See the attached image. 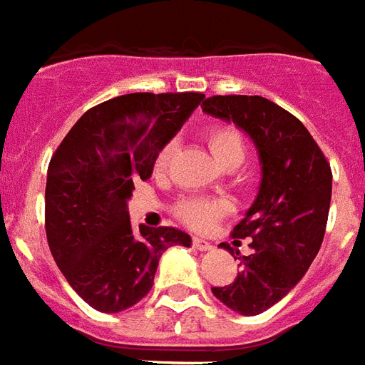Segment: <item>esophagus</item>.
Listing matches in <instances>:
<instances>
[{
    "label": "esophagus",
    "mask_w": 365,
    "mask_h": 365,
    "mask_svg": "<svg viewBox=\"0 0 365 365\" xmlns=\"http://www.w3.org/2000/svg\"><path fill=\"white\" fill-rule=\"evenodd\" d=\"M193 247L197 250H201V252L214 249V245L210 243V241H207V239H202V237H193Z\"/></svg>",
    "instance_id": "34e87169"
}]
</instances>
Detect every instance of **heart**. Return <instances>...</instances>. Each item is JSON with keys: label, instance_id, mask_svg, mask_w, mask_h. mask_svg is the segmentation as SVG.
Listing matches in <instances>:
<instances>
[{"label": "heart", "instance_id": "b5f03b06", "mask_svg": "<svg viewBox=\"0 0 365 365\" xmlns=\"http://www.w3.org/2000/svg\"><path fill=\"white\" fill-rule=\"evenodd\" d=\"M205 141L222 168H237L245 160L247 149H245L243 135L230 124H214L207 128ZM172 153H174V141H168L166 145L160 147L155 158L157 170H164L168 166ZM222 214H224V205L205 197H185L176 205L178 218L195 230H207L214 222H218Z\"/></svg>", "mask_w": 365, "mask_h": 365}]
</instances>
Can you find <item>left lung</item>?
Wrapping results in <instances>:
<instances>
[{
	"mask_svg": "<svg viewBox=\"0 0 365 365\" xmlns=\"http://www.w3.org/2000/svg\"><path fill=\"white\" fill-rule=\"evenodd\" d=\"M201 107L233 122L257 147L262 172L257 199L232 233L250 239L252 252L239 257L235 282L212 287L233 312L257 316L279 302L318 255L331 202L329 163L304 124L266 97L214 96Z\"/></svg>",
	"mask_w": 365,
	"mask_h": 365,
	"instance_id": "1",
	"label": "left lung"
}]
</instances>
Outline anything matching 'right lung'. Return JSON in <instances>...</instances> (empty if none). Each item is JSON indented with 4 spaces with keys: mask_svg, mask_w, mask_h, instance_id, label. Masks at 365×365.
Listing matches in <instances>:
<instances>
[{
    "mask_svg": "<svg viewBox=\"0 0 365 365\" xmlns=\"http://www.w3.org/2000/svg\"><path fill=\"white\" fill-rule=\"evenodd\" d=\"M202 93H128L90 108L47 168L46 233L55 262L91 308L116 314L153 287L158 258L191 237L176 227L130 222L128 201L149 180L166 145Z\"/></svg>",
    "mask_w": 365,
    "mask_h": 365,
    "instance_id": "obj_1",
    "label": "right lung"
}]
</instances>
